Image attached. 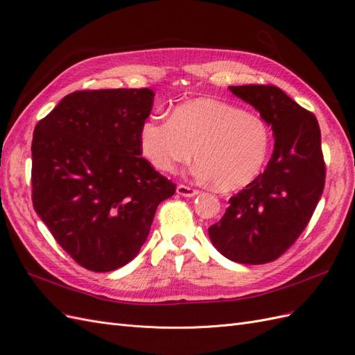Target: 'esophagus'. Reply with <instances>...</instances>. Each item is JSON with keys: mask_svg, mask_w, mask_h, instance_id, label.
Here are the masks:
<instances>
[{"mask_svg": "<svg viewBox=\"0 0 355 355\" xmlns=\"http://www.w3.org/2000/svg\"><path fill=\"white\" fill-rule=\"evenodd\" d=\"M176 192H178L179 196H182V197H196L200 191L196 189V188L187 187V185H178Z\"/></svg>", "mask_w": 355, "mask_h": 355, "instance_id": "1", "label": "esophagus"}]
</instances>
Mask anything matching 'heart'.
Returning a JSON list of instances; mask_svg holds the SVG:
<instances>
[{"instance_id":"1","label":"heart","mask_w":355,"mask_h":355,"mask_svg":"<svg viewBox=\"0 0 355 355\" xmlns=\"http://www.w3.org/2000/svg\"><path fill=\"white\" fill-rule=\"evenodd\" d=\"M145 158L171 173L194 154L197 175L222 191L240 189L262 171L271 149L270 127L253 111L213 98L176 105L170 118L151 116L139 130Z\"/></svg>"}]
</instances>
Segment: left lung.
Returning a JSON list of instances; mask_svg holds the SVG:
<instances>
[{
	"label": "left lung",
	"mask_w": 355,
	"mask_h": 355,
	"mask_svg": "<svg viewBox=\"0 0 355 355\" xmlns=\"http://www.w3.org/2000/svg\"><path fill=\"white\" fill-rule=\"evenodd\" d=\"M274 135V153L263 173L237 196L209 228L213 245L230 261L272 262L292 245L313 216L324 189L326 164L317 118L275 85H231Z\"/></svg>",
	"instance_id": "obj_1"
}]
</instances>
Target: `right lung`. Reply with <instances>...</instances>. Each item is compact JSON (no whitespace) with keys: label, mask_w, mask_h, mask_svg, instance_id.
<instances>
[{"label":"right lung","mask_w":355,"mask_h":355,"mask_svg":"<svg viewBox=\"0 0 355 355\" xmlns=\"http://www.w3.org/2000/svg\"><path fill=\"white\" fill-rule=\"evenodd\" d=\"M154 92H73L35 125L32 204L53 237L85 270L130 262L161 201L176 185L142 158L139 130Z\"/></svg>","instance_id":"add662e5"}]
</instances>
